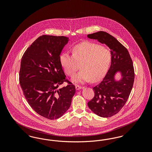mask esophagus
<instances>
[{"label":"esophagus","mask_w":152,"mask_h":152,"mask_svg":"<svg viewBox=\"0 0 152 152\" xmlns=\"http://www.w3.org/2000/svg\"><path fill=\"white\" fill-rule=\"evenodd\" d=\"M76 90H79V89H82V87H81V86H78V85H77V86H76Z\"/></svg>","instance_id":"1"}]
</instances>
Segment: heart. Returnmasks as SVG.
<instances>
[{
    "label": "heart",
    "mask_w": 152,
    "mask_h": 152,
    "mask_svg": "<svg viewBox=\"0 0 152 152\" xmlns=\"http://www.w3.org/2000/svg\"><path fill=\"white\" fill-rule=\"evenodd\" d=\"M73 55L63 52L60 56V64L65 72L73 76V81L82 83L91 81L96 82L102 78L107 72L112 61V53L108 48L99 44L85 42L74 46Z\"/></svg>",
    "instance_id": "obj_1"
}]
</instances>
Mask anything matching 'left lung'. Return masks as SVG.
Returning <instances> with one entry per match:
<instances>
[{
  "mask_svg": "<svg viewBox=\"0 0 152 152\" xmlns=\"http://www.w3.org/2000/svg\"><path fill=\"white\" fill-rule=\"evenodd\" d=\"M87 36L105 44L112 53L108 71L101 83L93 88L94 97L88 102V107L96 115L109 117L117 114L129 98L134 80L133 62L127 49L108 33L99 31ZM118 72L122 77L116 80L115 75Z\"/></svg>",
  "mask_w": 152,
  "mask_h": 152,
  "instance_id": "obj_1",
  "label": "left lung"
}]
</instances>
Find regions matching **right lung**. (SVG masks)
<instances>
[{"instance_id": "add662e5", "label": "right lung", "mask_w": 152, "mask_h": 152, "mask_svg": "<svg viewBox=\"0 0 152 152\" xmlns=\"http://www.w3.org/2000/svg\"><path fill=\"white\" fill-rule=\"evenodd\" d=\"M69 41L65 36L42 35L25 51L21 60L19 83L31 107L40 116L55 120L71 104L76 89L65 79L60 55ZM64 82L68 86L58 88Z\"/></svg>"}]
</instances>
